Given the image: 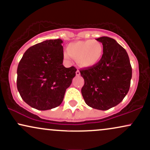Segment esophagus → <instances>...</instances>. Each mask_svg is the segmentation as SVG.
Returning <instances> with one entry per match:
<instances>
[{
    "instance_id": "34e87169",
    "label": "esophagus",
    "mask_w": 150,
    "mask_h": 150,
    "mask_svg": "<svg viewBox=\"0 0 150 150\" xmlns=\"http://www.w3.org/2000/svg\"><path fill=\"white\" fill-rule=\"evenodd\" d=\"M76 75H77V76H79V75H80V70H77L76 71Z\"/></svg>"
}]
</instances>
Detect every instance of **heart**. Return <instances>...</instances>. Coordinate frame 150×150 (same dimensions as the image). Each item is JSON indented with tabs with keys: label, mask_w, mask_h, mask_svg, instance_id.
Masks as SVG:
<instances>
[{
	"label": "heart",
	"mask_w": 150,
	"mask_h": 150,
	"mask_svg": "<svg viewBox=\"0 0 150 150\" xmlns=\"http://www.w3.org/2000/svg\"><path fill=\"white\" fill-rule=\"evenodd\" d=\"M104 52V46L100 42L87 39L70 43L67 46V52L64 53L63 56L67 60L70 57L76 60L80 67L91 68L101 61Z\"/></svg>",
	"instance_id": "obj_1"
}]
</instances>
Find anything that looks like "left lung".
I'll use <instances>...</instances> for the list:
<instances>
[{
	"label": "left lung",
	"instance_id": "left-lung-1",
	"mask_svg": "<svg viewBox=\"0 0 150 150\" xmlns=\"http://www.w3.org/2000/svg\"><path fill=\"white\" fill-rule=\"evenodd\" d=\"M97 41L102 43L104 55L97 65L80 70L85 80L81 92L89 106L105 111L118 105L128 94L132 68L126 51L115 39L101 37Z\"/></svg>",
	"mask_w": 150,
	"mask_h": 150
}]
</instances>
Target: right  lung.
<instances>
[{
    "mask_svg": "<svg viewBox=\"0 0 150 150\" xmlns=\"http://www.w3.org/2000/svg\"><path fill=\"white\" fill-rule=\"evenodd\" d=\"M61 39H49L29 48L19 63L17 87L25 102L37 110L61 104L77 69L63 65Z\"/></svg>",
    "mask_w": 150,
    "mask_h": 150,
    "instance_id": "right-lung-1",
    "label": "right lung"
}]
</instances>
